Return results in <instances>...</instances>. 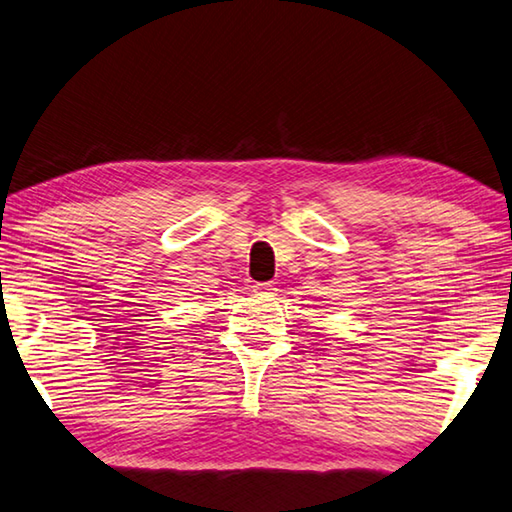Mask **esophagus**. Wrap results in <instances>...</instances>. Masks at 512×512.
Here are the masks:
<instances>
[{"label": "esophagus", "instance_id": "esophagus-1", "mask_svg": "<svg viewBox=\"0 0 512 512\" xmlns=\"http://www.w3.org/2000/svg\"><path fill=\"white\" fill-rule=\"evenodd\" d=\"M254 294L256 296H272V294H276V285L274 283H256Z\"/></svg>", "mask_w": 512, "mask_h": 512}]
</instances>
